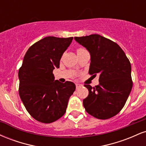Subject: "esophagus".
<instances>
[{
	"label": "esophagus",
	"instance_id": "esophagus-1",
	"mask_svg": "<svg viewBox=\"0 0 146 146\" xmlns=\"http://www.w3.org/2000/svg\"><path fill=\"white\" fill-rule=\"evenodd\" d=\"M75 86H76V89H79V88H81V87L82 86V85L80 84H75Z\"/></svg>",
	"mask_w": 146,
	"mask_h": 146
}]
</instances>
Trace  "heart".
<instances>
[{"label":"heart","instance_id":"b5f03b06","mask_svg":"<svg viewBox=\"0 0 146 146\" xmlns=\"http://www.w3.org/2000/svg\"><path fill=\"white\" fill-rule=\"evenodd\" d=\"M84 50H85V49H84V48H78V51H77V52H80V51H84Z\"/></svg>","mask_w":146,"mask_h":146}]
</instances>
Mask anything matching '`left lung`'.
I'll return each instance as SVG.
<instances>
[{
	"label": "left lung",
	"instance_id": "obj_1",
	"mask_svg": "<svg viewBox=\"0 0 146 146\" xmlns=\"http://www.w3.org/2000/svg\"><path fill=\"white\" fill-rule=\"evenodd\" d=\"M89 51L90 75H100L98 85L85 84L88 95L83 105L88 114L100 119L116 115L124 106L132 88L131 64L117 43L98 34L75 37Z\"/></svg>",
	"mask_w": 146,
	"mask_h": 146
}]
</instances>
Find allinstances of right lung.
Segmentation results:
<instances>
[{
    "instance_id": "obj_1",
    "label": "right lung",
    "mask_w": 146,
    "mask_h": 146,
    "mask_svg": "<svg viewBox=\"0 0 146 146\" xmlns=\"http://www.w3.org/2000/svg\"><path fill=\"white\" fill-rule=\"evenodd\" d=\"M72 40L73 37L48 36L38 41L27 50L18 71L22 102L31 116L42 123L62 117L75 90L74 83L60 82L53 73Z\"/></svg>"
}]
</instances>
